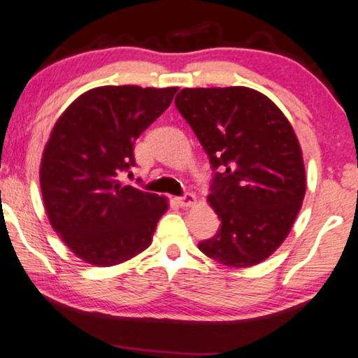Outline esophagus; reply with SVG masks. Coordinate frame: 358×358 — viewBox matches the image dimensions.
<instances>
[{
    "instance_id": "34e87169",
    "label": "esophagus",
    "mask_w": 358,
    "mask_h": 358,
    "mask_svg": "<svg viewBox=\"0 0 358 358\" xmlns=\"http://www.w3.org/2000/svg\"><path fill=\"white\" fill-rule=\"evenodd\" d=\"M176 202H178L180 207H190V205H194L195 202H197V197H195L194 194H190V192H187V194H184L182 197H178L176 199Z\"/></svg>"
}]
</instances>
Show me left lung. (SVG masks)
<instances>
[{"label": "left lung", "mask_w": 358, "mask_h": 358, "mask_svg": "<svg viewBox=\"0 0 358 358\" xmlns=\"http://www.w3.org/2000/svg\"><path fill=\"white\" fill-rule=\"evenodd\" d=\"M176 107L215 171L208 202L222 227L199 249L228 267L266 261L305 199V164L290 122L267 96L244 86L185 87Z\"/></svg>", "instance_id": "8db88e82"}]
</instances>
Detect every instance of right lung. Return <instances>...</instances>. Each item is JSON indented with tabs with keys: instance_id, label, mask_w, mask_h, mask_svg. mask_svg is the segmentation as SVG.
<instances>
[{
	"instance_id": "add662e5",
	"label": "right lung",
	"mask_w": 358,
	"mask_h": 358,
	"mask_svg": "<svg viewBox=\"0 0 358 358\" xmlns=\"http://www.w3.org/2000/svg\"><path fill=\"white\" fill-rule=\"evenodd\" d=\"M178 87L101 86L60 115L43 148L41 189L52 228L76 257L122 264L151 244L168 199L120 182L134 143L168 109Z\"/></svg>"
}]
</instances>
